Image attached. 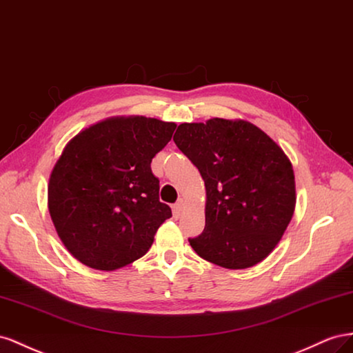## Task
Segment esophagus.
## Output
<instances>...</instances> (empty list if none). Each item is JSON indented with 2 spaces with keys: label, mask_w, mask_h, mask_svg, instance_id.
I'll return each instance as SVG.
<instances>
[{
  "label": "esophagus",
  "mask_w": 353,
  "mask_h": 353,
  "mask_svg": "<svg viewBox=\"0 0 353 353\" xmlns=\"http://www.w3.org/2000/svg\"><path fill=\"white\" fill-rule=\"evenodd\" d=\"M183 208H185V201H183V199H179L177 203L173 205V213H174V216H180V213H182Z\"/></svg>",
  "instance_id": "obj_1"
}]
</instances>
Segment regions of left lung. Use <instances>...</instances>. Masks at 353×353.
Masks as SVG:
<instances>
[{
    "instance_id": "1",
    "label": "left lung",
    "mask_w": 353,
    "mask_h": 353,
    "mask_svg": "<svg viewBox=\"0 0 353 353\" xmlns=\"http://www.w3.org/2000/svg\"><path fill=\"white\" fill-rule=\"evenodd\" d=\"M173 140L205 183V228L190 247L226 269L265 260L296 207L294 171L284 150L244 119L183 123Z\"/></svg>"
}]
</instances>
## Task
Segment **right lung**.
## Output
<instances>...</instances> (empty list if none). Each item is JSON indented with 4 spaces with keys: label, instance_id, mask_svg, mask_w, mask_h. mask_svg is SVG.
Segmentation results:
<instances>
[{
    "label": "right lung",
    "instance_id": "right-lung-1",
    "mask_svg": "<svg viewBox=\"0 0 353 353\" xmlns=\"http://www.w3.org/2000/svg\"><path fill=\"white\" fill-rule=\"evenodd\" d=\"M174 130L157 118L112 117L69 140L50 174L48 211L77 260L115 270L148 253L171 217L150 163Z\"/></svg>",
    "mask_w": 353,
    "mask_h": 353
}]
</instances>
